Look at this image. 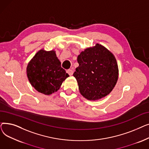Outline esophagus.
Segmentation results:
<instances>
[{"mask_svg":"<svg viewBox=\"0 0 149 149\" xmlns=\"http://www.w3.org/2000/svg\"><path fill=\"white\" fill-rule=\"evenodd\" d=\"M67 73L69 75H73V73H74V71L72 69H68L67 70Z\"/></svg>","mask_w":149,"mask_h":149,"instance_id":"obj_1","label":"esophagus"}]
</instances>
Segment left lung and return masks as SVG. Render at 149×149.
<instances>
[{
  "label": "left lung",
  "mask_w": 149,
  "mask_h": 149,
  "mask_svg": "<svg viewBox=\"0 0 149 149\" xmlns=\"http://www.w3.org/2000/svg\"><path fill=\"white\" fill-rule=\"evenodd\" d=\"M79 66L73 75L81 95L91 101L110 93L118 79L119 70L114 55L99 43L87 48L78 56Z\"/></svg>",
  "instance_id": "obj_1"
}]
</instances>
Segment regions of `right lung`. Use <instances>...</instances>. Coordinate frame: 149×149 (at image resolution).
<instances>
[{"label": "right lung", "mask_w": 149, "mask_h": 149, "mask_svg": "<svg viewBox=\"0 0 149 149\" xmlns=\"http://www.w3.org/2000/svg\"><path fill=\"white\" fill-rule=\"evenodd\" d=\"M26 75L31 86L38 92L49 95L57 92L69 75L61 67L56 51L39 50L29 61Z\"/></svg>", "instance_id": "right-lung-1"}]
</instances>
